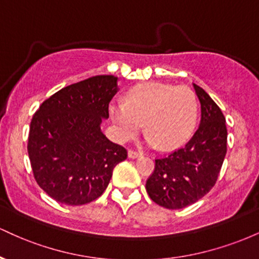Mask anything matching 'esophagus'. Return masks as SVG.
I'll return each instance as SVG.
<instances>
[{
	"instance_id": "1",
	"label": "esophagus",
	"mask_w": 259,
	"mask_h": 259,
	"mask_svg": "<svg viewBox=\"0 0 259 259\" xmlns=\"http://www.w3.org/2000/svg\"><path fill=\"white\" fill-rule=\"evenodd\" d=\"M141 152L138 150H129L127 151V156H129V158H138V157L141 156Z\"/></svg>"
}]
</instances>
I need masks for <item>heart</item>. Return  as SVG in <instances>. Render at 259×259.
Segmentation results:
<instances>
[{
    "mask_svg": "<svg viewBox=\"0 0 259 259\" xmlns=\"http://www.w3.org/2000/svg\"><path fill=\"white\" fill-rule=\"evenodd\" d=\"M109 114L121 141L135 138L144 124L148 144L174 150L194 132L197 101L186 86L146 82L130 89L124 103L111 105Z\"/></svg>",
    "mask_w": 259,
    "mask_h": 259,
    "instance_id": "obj_1",
    "label": "heart"
}]
</instances>
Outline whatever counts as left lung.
<instances>
[{
    "label": "left lung",
    "instance_id": "obj_1",
    "mask_svg": "<svg viewBox=\"0 0 259 259\" xmlns=\"http://www.w3.org/2000/svg\"><path fill=\"white\" fill-rule=\"evenodd\" d=\"M201 103V123L185 146L156 158L146 181L151 200L168 209L195 203L215 185L225 154L228 130L218 105L194 84Z\"/></svg>",
    "mask_w": 259,
    "mask_h": 259
}]
</instances>
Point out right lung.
I'll return each instance as SVG.
<instances>
[{
    "label": "right lung",
    "instance_id": "add662e5",
    "mask_svg": "<svg viewBox=\"0 0 259 259\" xmlns=\"http://www.w3.org/2000/svg\"><path fill=\"white\" fill-rule=\"evenodd\" d=\"M114 75H95L68 85L41 103L32 115L28 153L37 185L69 206L90 203L105 192L126 148L101 132L117 94Z\"/></svg>",
    "mask_w": 259,
    "mask_h": 259
}]
</instances>
